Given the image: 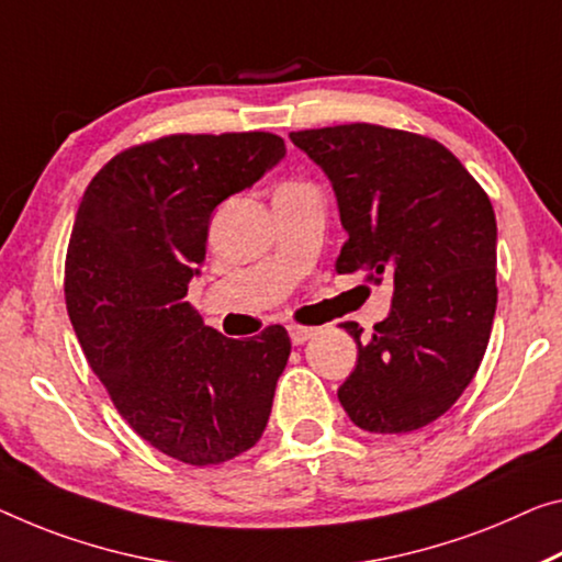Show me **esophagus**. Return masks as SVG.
I'll return each instance as SVG.
<instances>
[{
	"label": "esophagus",
	"mask_w": 562,
	"mask_h": 562,
	"mask_svg": "<svg viewBox=\"0 0 562 562\" xmlns=\"http://www.w3.org/2000/svg\"><path fill=\"white\" fill-rule=\"evenodd\" d=\"M314 334H316V329H311V326H299V324H291L289 326V336H291V341L296 344V347H301V344H306Z\"/></svg>",
	"instance_id": "1"
}]
</instances>
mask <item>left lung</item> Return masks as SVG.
<instances>
[{
	"instance_id": "1",
	"label": "left lung",
	"mask_w": 562,
	"mask_h": 562,
	"mask_svg": "<svg viewBox=\"0 0 562 562\" xmlns=\"http://www.w3.org/2000/svg\"><path fill=\"white\" fill-rule=\"evenodd\" d=\"M331 180L347 244L336 271L394 281L392 311L339 386L353 425L402 435L460 400L485 357L497 306V223L487 193L425 135L351 123L291 133Z\"/></svg>"
}]
</instances>
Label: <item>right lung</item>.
<instances>
[{"label": "right lung", "instance_id": "add662e5", "mask_svg": "<svg viewBox=\"0 0 562 562\" xmlns=\"http://www.w3.org/2000/svg\"><path fill=\"white\" fill-rule=\"evenodd\" d=\"M283 155L271 133L160 137L115 155L75 215L65 299L85 357L127 425L195 468L261 439L291 353L283 326L226 339L186 301L215 205Z\"/></svg>", "mask_w": 562, "mask_h": 562}]
</instances>
